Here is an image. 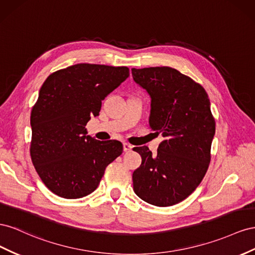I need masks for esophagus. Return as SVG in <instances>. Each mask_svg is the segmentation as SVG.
<instances>
[{
    "label": "esophagus",
    "instance_id": "esophagus-1",
    "mask_svg": "<svg viewBox=\"0 0 255 255\" xmlns=\"http://www.w3.org/2000/svg\"><path fill=\"white\" fill-rule=\"evenodd\" d=\"M123 146H124V151H131V149H132V145H130L129 143H127V142H125L123 144Z\"/></svg>",
    "mask_w": 255,
    "mask_h": 255
}]
</instances>
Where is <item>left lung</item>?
I'll list each match as a JSON object with an SVG mask.
<instances>
[{
    "mask_svg": "<svg viewBox=\"0 0 255 255\" xmlns=\"http://www.w3.org/2000/svg\"><path fill=\"white\" fill-rule=\"evenodd\" d=\"M131 72L150 96V128L164 137L156 155L147 146L133 148L142 157L132 174L133 190L151 205H175L195 190L207 172L216 131L210 101L201 84L174 68Z\"/></svg>",
    "mask_w": 255,
    "mask_h": 255,
    "instance_id": "left-lung-1",
    "label": "left lung"
}]
</instances>
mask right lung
<instances>
[{"label":"right lung","mask_w":255,"mask_h":255,"mask_svg":"<svg viewBox=\"0 0 255 255\" xmlns=\"http://www.w3.org/2000/svg\"><path fill=\"white\" fill-rule=\"evenodd\" d=\"M129 77V68L77 64L51 74L31 112V158L42 183L64 199L96 190L105 170L123 152L120 141H98L85 126L101 100Z\"/></svg>","instance_id":"obj_1"}]
</instances>
